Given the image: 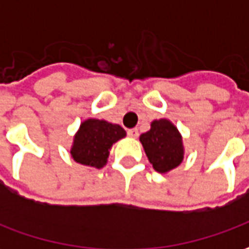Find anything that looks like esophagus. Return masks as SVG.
<instances>
[{
  "mask_svg": "<svg viewBox=\"0 0 249 249\" xmlns=\"http://www.w3.org/2000/svg\"><path fill=\"white\" fill-rule=\"evenodd\" d=\"M128 136H129V137H133V139H136V137L139 136V130L136 129V128H133V129H129L128 130Z\"/></svg>",
  "mask_w": 249,
  "mask_h": 249,
  "instance_id": "34e87169",
  "label": "esophagus"
}]
</instances>
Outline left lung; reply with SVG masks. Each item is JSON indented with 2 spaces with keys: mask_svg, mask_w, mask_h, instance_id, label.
I'll return each mask as SVG.
<instances>
[{
  "mask_svg": "<svg viewBox=\"0 0 249 249\" xmlns=\"http://www.w3.org/2000/svg\"><path fill=\"white\" fill-rule=\"evenodd\" d=\"M140 141L148 160L159 173L169 172L183 162V137L169 120L152 121L151 129L140 136Z\"/></svg>",
  "mask_w": 249,
  "mask_h": 249,
  "instance_id": "left-lung-1",
  "label": "left lung"
}]
</instances>
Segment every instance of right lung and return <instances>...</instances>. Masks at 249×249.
Returning a JSON list of instances; mask_svg holds the SVG:
<instances>
[{
  "mask_svg": "<svg viewBox=\"0 0 249 249\" xmlns=\"http://www.w3.org/2000/svg\"><path fill=\"white\" fill-rule=\"evenodd\" d=\"M125 136L126 132L119 124L88 119L82 121L74 135L71 155L78 164L100 169L108 161L112 145Z\"/></svg>",
  "mask_w": 249,
  "mask_h": 249,
  "instance_id": "obj_1",
  "label": "right lung"
}]
</instances>
